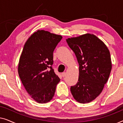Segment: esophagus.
I'll return each instance as SVG.
<instances>
[{"label": "esophagus", "instance_id": "obj_1", "mask_svg": "<svg viewBox=\"0 0 123 123\" xmlns=\"http://www.w3.org/2000/svg\"><path fill=\"white\" fill-rule=\"evenodd\" d=\"M66 74H67V73H65V72H63V73H62V75L63 77H64L65 75H66Z\"/></svg>", "mask_w": 123, "mask_h": 123}]
</instances>
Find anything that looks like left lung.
<instances>
[{
  "label": "left lung",
  "instance_id": "obj_1",
  "mask_svg": "<svg viewBox=\"0 0 123 123\" xmlns=\"http://www.w3.org/2000/svg\"><path fill=\"white\" fill-rule=\"evenodd\" d=\"M80 65L77 83L70 87L74 98L88 103L101 93L112 68L110 51L106 45L90 33L66 40Z\"/></svg>",
  "mask_w": 123,
  "mask_h": 123
}]
</instances>
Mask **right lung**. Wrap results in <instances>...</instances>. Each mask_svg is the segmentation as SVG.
<instances>
[{
	"mask_svg": "<svg viewBox=\"0 0 123 123\" xmlns=\"http://www.w3.org/2000/svg\"><path fill=\"white\" fill-rule=\"evenodd\" d=\"M62 38L61 35L38 30L23 47L18 74L27 92L38 103H46L53 98L60 81L51 66L54 50Z\"/></svg>",
	"mask_w": 123,
	"mask_h": 123,
	"instance_id": "1",
	"label": "right lung"
}]
</instances>
